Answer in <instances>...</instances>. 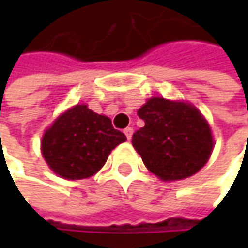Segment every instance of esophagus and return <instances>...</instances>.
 Masks as SVG:
<instances>
[{"instance_id":"1","label":"esophagus","mask_w":248,"mask_h":248,"mask_svg":"<svg viewBox=\"0 0 248 248\" xmlns=\"http://www.w3.org/2000/svg\"><path fill=\"white\" fill-rule=\"evenodd\" d=\"M124 132L127 139H130V138H132V135H133V129H132V127H126Z\"/></svg>"}]
</instances>
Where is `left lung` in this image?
Instances as JSON below:
<instances>
[{
	"label": "left lung",
	"mask_w": 248,
	"mask_h": 248,
	"mask_svg": "<svg viewBox=\"0 0 248 248\" xmlns=\"http://www.w3.org/2000/svg\"><path fill=\"white\" fill-rule=\"evenodd\" d=\"M138 116L145 126L133 133L132 145L145 167L162 181L188 178L210 159L213 133L192 105L152 97L138 110Z\"/></svg>",
	"instance_id": "1"
}]
</instances>
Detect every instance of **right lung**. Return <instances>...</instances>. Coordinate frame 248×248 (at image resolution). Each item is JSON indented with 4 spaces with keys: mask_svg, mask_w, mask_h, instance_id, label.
<instances>
[{
    "mask_svg": "<svg viewBox=\"0 0 248 248\" xmlns=\"http://www.w3.org/2000/svg\"><path fill=\"white\" fill-rule=\"evenodd\" d=\"M124 140V133L115 129L108 116L76 105L44 132L41 154L59 176L83 179L97 172L112 149Z\"/></svg>",
    "mask_w": 248,
    "mask_h": 248,
    "instance_id": "add662e5",
    "label": "right lung"
}]
</instances>
